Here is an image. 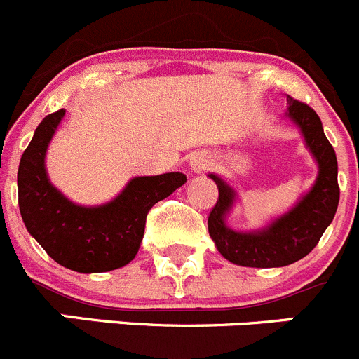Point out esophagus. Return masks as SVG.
Instances as JSON below:
<instances>
[{
  "label": "esophagus",
  "mask_w": 359,
  "mask_h": 359,
  "mask_svg": "<svg viewBox=\"0 0 359 359\" xmlns=\"http://www.w3.org/2000/svg\"><path fill=\"white\" fill-rule=\"evenodd\" d=\"M210 165V156L204 155V153H196V155L190 158V167H192L194 172H201L206 167Z\"/></svg>",
  "instance_id": "34e87169"
}]
</instances>
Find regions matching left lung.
Returning a JSON list of instances; mask_svg holds the SVG:
<instances>
[{
  "instance_id": "left-lung-1",
  "label": "left lung",
  "mask_w": 359,
  "mask_h": 359,
  "mask_svg": "<svg viewBox=\"0 0 359 359\" xmlns=\"http://www.w3.org/2000/svg\"><path fill=\"white\" fill-rule=\"evenodd\" d=\"M287 116L302 128L305 142L319 163L316 185L294 210L261 233H236L225 225L224 215L233 204L234 192L220 177L210 174L217 183L218 199L208 217V231L218 252L227 261L248 268H278L299 261L319 243L337 213L340 199L339 163L333 146L323 132L319 116L305 102L287 97Z\"/></svg>"
}]
</instances>
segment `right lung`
Returning <instances> with one entry per match:
<instances>
[{"label": "right lung", "instance_id": "right-lung-1", "mask_svg": "<svg viewBox=\"0 0 359 359\" xmlns=\"http://www.w3.org/2000/svg\"><path fill=\"white\" fill-rule=\"evenodd\" d=\"M65 109L46 116L17 172L19 210L28 233L57 264L79 273H102L128 264L144 236L153 204L185 185L182 172L134 177L109 204L83 208L65 199L49 183L46 151Z\"/></svg>", "mask_w": 359, "mask_h": 359}]
</instances>
